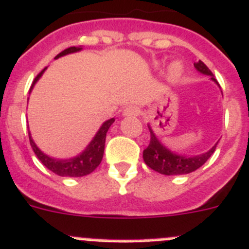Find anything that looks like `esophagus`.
I'll use <instances>...</instances> for the list:
<instances>
[{
    "label": "esophagus",
    "instance_id": "1",
    "mask_svg": "<svg viewBox=\"0 0 249 249\" xmlns=\"http://www.w3.org/2000/svg\"><path fill=\"white\" fill-rule=\"evenodd\" d=\"M139 113H140V109H139L138 107L130 106L124 109L123 115H124V117H136V115H139Z\"/></svg>",
    "mask_w": 249,
    "mask_h": 249
}]
</instances>
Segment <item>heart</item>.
<instances>
[{
	"instance_id": "b5f03b06",
	"label": "heart",
	"mask_w": 249,
	"mask_h": 249,
	"mask_svg": "<svg viewBox=\"0 0 249 249\" xmlns=\"http://www.w3.org/2000/svg\"><path fill=\"white\" fill-rule=\"evenodd\" d=\"M183 72H184V66L180 61H173L168 66V70H167V77H168V81L171 82H177L180 77H182Z\"/></svg>"
}]
</instances>
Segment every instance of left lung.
<instances>
[{
  "label": "left lung",
  "mask_w": 249,
  "mask_h": 249,
  "mask_svg": "<svg viewBox=\"0 0 249 249\" xmlns=\"http://www.w3.org/2000/svg\"><path fill=\"white\" fill-rule=\"evenodd\" d=\"M196 71L200 72L201 75L210 76L211 81L217 85V81L213 77V72L208 69L203 61L199 60L198 62L194 64ZM219 86V85H217ZM148 130L151 134L150 145L143 150L142 157L145 163L150 167L153 171L159 172V173L164 174V176H180V174H188L192 172L196 171L200 168L206 161L211 157L216 150V146L219 143V141L213 146L206 152L200 153V155H195V156H187V155H182V153H177L167 148L161 141L157 139L156 134L153 132L152 127L150 124L147 125Z\"/></svg>",
  "instance_id": "obj_1"
}]
</instances>
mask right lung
<instances>
[{
	"label": "right lung",
	"mask_w": 249,
	"mask_h": 249,
	"mask_svg": "<svg viewBox=\"0 0 249 249\" xmlns=\"http://www.w3.org/2000/svg\"><path fill=\"white\" fill-rule=\"evenodd\" d=\"M81 50H82V46H71V48H67L66 50L61 51L55 59H59V57L65 56V55L73 54V53H78V51ZM46 67L38 76H36L33 85L30 87L29 93L32 92V89H33L36 83L39 81V78L43 76ZM114 122H115L114 118L104 122L103 124L101 125V127L98 129V131L96 132L94 138H93L92 140H90V142L86 146L85 150L81 153H78L77 156L71 157V159H55V157H51L49 156V155H46V153H44L43 151L36 146V143L34 142L29 131L30 146L33 148L34 153L36 155L39 161H40L46 168L50 169L51 172H54L57 176H61V177H83V176H87V174L92 173V172L101 164L102 159H103L104 146H106L107 132H108L109 127L111 126V124H113Z\"/></svg>",
	"instance_id": "obj_1"
}]
</instances>
